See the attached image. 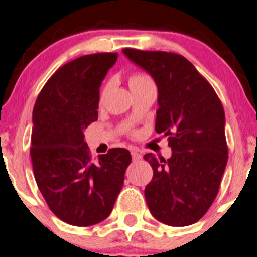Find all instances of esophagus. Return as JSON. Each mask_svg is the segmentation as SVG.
<instances>
[{
    "label": "esophagus",
    "instance_id": "34e87169",
    "mask_svg": "<svg viewBox=\"0 0 257 257\" xmlns=\"http://www.w3.org/2000/svg\"><path fill=\"white\" fill-rule=\"evenodd\" d=\"M131 157H133L134 161H139V159H141V154L135 149L131 150Z\"/></svg>",
    "mask_w": 257,
    "mask_h": 257
}]
</instances>
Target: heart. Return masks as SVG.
I'll return each instance as SVG.
<instances>
[{
  "mask_svg": "<svg viewBox=\"0 0 257 257\" xmlns=\"http://www.w3.org/2000/svg\"><path fill=\"white\" fill-rule=\"evenodd\" d=\"M149 81L147 76L144 75H140V74H135V75H131L130 76V88H134V86L139 85V84H143V82H147Z\"/></svg>",
  "mask_w": 257,
  "mask_h": 257,
  "instance_id": "heart-1",
  "label": "heart"
}]
</instances>
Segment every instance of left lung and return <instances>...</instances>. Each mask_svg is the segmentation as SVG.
Segmentation results:
<instances>
[{"label": "left lung", "mask_w": 257, "mask_h": 257, "mask_svg": "<svg viewBox=\"0 0 257 257\" xmlns=\"http://www.w3.org/2000/svg\"><path fill=\"white\" fill-rule=\"evenodd\" d=\"M123 55L154 80L155 131L169 136V159L148 153L153 168L145 187L155 219L172 227L196 223L215 200L228 161L225 116L219 98L190 61L169 52L124 48Z\"/></svg>", "instance_id": "8db88e82"}]
</instances>
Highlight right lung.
I'll return each mask as SVG.
<instances>
[{"instance_id": "add662e5", "label": "right lung", "mask_w": 257, "mask_h": 257, "mask_svg": "<svg viewBox=\"0 0 257 257\" xmlns=\"http://www.w3.org/2000/svg\"><path fill=\"white\" fill-rule=\"evenodd\" d=\"M117 53L82 56L47 81L33 110V171L52 213L67 224L89 227L112 211L131 163L123 148L93 162L84 131L98 119L99 88Z\"/></svg>"}]
</instances>
